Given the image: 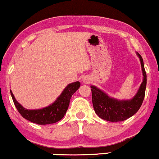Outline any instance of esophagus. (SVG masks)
<instances>
[{"label":"esophagus","instance_id":"34e87169","mask_svg":"<svg viewBox=\"0 0 159 159\" xmlns=\"http://www.w3.org/2000/svg\"><path fill=\"white\" fill-rule=\"evenodd\" d=\"M82 81H83V83L88 84L90 82V80H89V78L87 77V76H83V79H82Z\"/></svg>","mask_w":159,"mask_h":159}]
</instances>
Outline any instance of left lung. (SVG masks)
<instances>
[{"instance_id":"1","label":"left lung","mask_w":159,"mask_h":159,"mask_svg":"<svg viewBox=\"0 0 159 159\" xmlns=\"http://www.w3.org/2000/svg\"><path fill=\"white\" fill-rule=\"evenodd\" d=\"M140 60L143 80L139 89L132 99H120L111 97L95 85H91L92 102L95 113L104 120L121 121L134 116L140 108L145 95L147 74L142 56L136 52Z\"/></svg>"}]
</instances>
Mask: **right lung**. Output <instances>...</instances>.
Masks as SVG:
<instances>
[{
  "label": "right lung",
  "instance_id": "obj_1",
  "mask_svg": "<svg viewBox=\"0 0 159 159\" xmlns=\"http://www.w3.org/2000/svg\"><path fill=\"white\" fill-rule=\"evenodd\" d=\"M80 86V83L78 81L68 84L54 102L41 109L25 108L16 100L11 90L10 93L15 107L23 118L35 124L49 125L57 122L63 118L69 105L70 98L79 89Z\"/></svg>",
  "mask_w": 159,
  "mask_h": 159
}]
</instances>
